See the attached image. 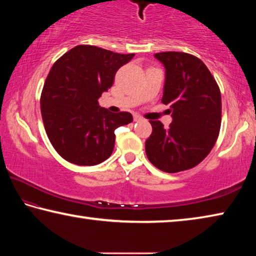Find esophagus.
Returning a JSON list of instances; mask_svg holds the SVG:
<instances>
[{
  "label": "esophagus",
  "mask_w": 256,
  "mask_h": 256,
  "mask_svg": "<svg viewBox=\"0 0 256 256\" xmlns=\"http://www.w3.org/2000/svg\"><path fill=\"white\" fill-rule=\"evenodd\" d=\"M133 118H134V122H140V120H144V118H141L140 115H134V116H133Z\"/></svg>",
  "instance_id": "34e87169"
}]
</instances>
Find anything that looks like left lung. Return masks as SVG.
Segmentation results:
<instances>
[{"mask_svg":"<svg viewBox=\"0 0 256 256\" xmlns=\"http://www.w3.org/2000/svg\"><path fill=\"white\" fill-rule=\"evenodd\" d=\"M166 68L162 102L170 106L172 122L164 128L149 120L146 141L149 162L166 172L196 167L214 148L222 125V94L209 68L196 56L182 52L154 54Z\"/></svg>","mask_w":256,"mask_h":256,"instance_id":"1","label":"left lung"}]
</instances>
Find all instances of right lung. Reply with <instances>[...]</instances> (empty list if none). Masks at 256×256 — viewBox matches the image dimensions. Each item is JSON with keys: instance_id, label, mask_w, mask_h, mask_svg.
<instances>
[{"instance_id": "right-lung-1", "label": "right lung", "mask_w": 256, "mask_h": 256, "mask_svg": "<svg viewBox=\"0 0 256 256\" xmlns=\"http://www.w3.org/2000/svg\"><path fill=\"white\" fill-rule=\"evenodd\" d=\"M133 56L79 45L52 66L42 92V118L52 146L66 162L94 166L110 157L115 130L133 118L100 107L98 99Z\"/></svg>"}]
</instances>
